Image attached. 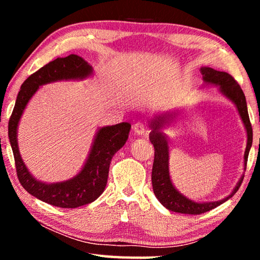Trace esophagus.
I'll return each mask as SVG.
<instances>
[{"label":"esophagus","instance_id":"34e87169","mask_svg":"<svg viewBox=\"0 0 260 260\" xmlns=\"http://www.w3.org/2000/svg\"><path fill=\"white\" fill-rule=\"evenodd\" d=\"M134 132L136 135H144L147 133V127L142 122H136L134 125Z\"/></svg>","mask_w":260,"mask_h":260}]
</instances>
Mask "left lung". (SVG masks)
Wrapping results in <instances>:
<instances>
[{"mask_svg": "<svg viewBox=\"0 0 260 260\" xmlns=\"http://www.w3.org/2000/svg\"><path fill=\"white\" fill-rule=\"evenodd\" d=\"M201 73L203 76V80L209 85H217L221 93L232 100L236 105L239 113L243 120L245 126L246 134H248V143H246V149L244 152V169L248 162V156L250 148L252 144V126L249 119L248 108H246L245 96L242 88L239 83L233 78L231 74L227 72L217 71L212 68H202ZM173 118V114H166V116H158L156 119L150 122V127L152 128L149 139L155 148V158H153L152 165V174L151 181L153 192H155L158 201L165 206L166 209L173 212L183 213V214H201L208 211L217 208L223 202L230 200L231 197L234 196V193L239 190L243 178H241L239 183L236 184L234 190L232 191L230 196L226 199L218 202H210V203H196V202L190 201L180 193L171 182L170 172H169V144L165 134L160 132V127L167 124L171 119L169 117Z\"/></svg>", "mask_w": 260, "mask_h": 260, "instance_id": "1", "label": "left lung"}]
</instances>
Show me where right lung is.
Wrapping results in <instances>:
<instances>
[{
  "label": "right lung",
  "mask_w": 260,
  "mask_h": 260,
  "mask_svg": "<svg viewBox=\"0 0 260 260\" xmlns=\"http://www.w3.org/2000/svg\"><path fill=\"white\" fill-rule=\"evenodd\" d=\"M93 69L78 55L56 58L26 79L17 96L14 111L9 119V140L15 157L17 177L30 195L58 208L73 209L89 204L99 199L108 182L109 167L118 150L126 143L131 129L129 122L102 127L96 134L93 147L81 172L73 179L59 183H43L35 180L26 169L17 143V127L30 98L46 83L69 79H83L90 76Z\"/></svg>",
  "instance_id": "right-lung-1"
}]
</instances>
